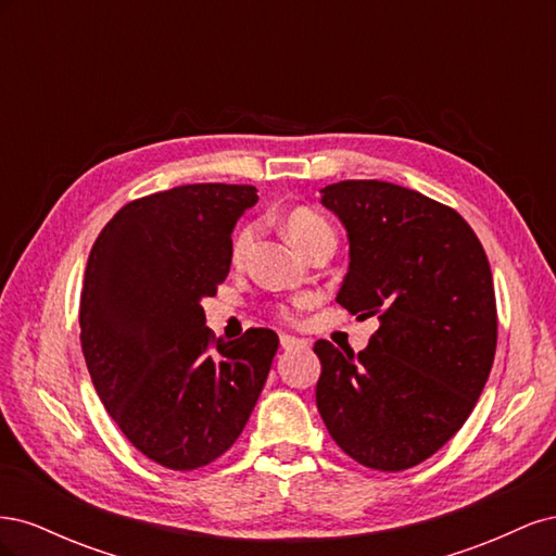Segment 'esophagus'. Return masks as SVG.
<instances>
[{
  "label": "esophagus",
  "mask_w": 556,
  "mask_h": 556,
  "mask_svg": "<svg viewBox=\"0 0 556 556\" xmlns=\"http://www.w3.org/2000/svg\"><path fill=\"white\" fill-rule=\"evenodd\" d=\"M280 345L285 350H296V348H308V341L296 339V336H290V333H282L280 336Z\"/></svg>",
  "instance_id": "obj_1"
}]
</instances>
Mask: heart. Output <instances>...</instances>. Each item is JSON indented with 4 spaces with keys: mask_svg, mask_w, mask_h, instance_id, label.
<instances>
[{
    "mask_svg": "<svg viewBox=\"0 0 556 556\" xmlns=\"http://www.w3.org/2000/svg\"><path fill=\"white\" fill-rule=\"evenodd\" d=\"M282 227H285V233H288V239L301 252H304V255L319 241H336V231H333L331 223L327 220L325 215H319L313 208H292L288 215H285ZM252 239H255V225L241 227L237 231V237H233V243H231V257L241 260L245 255L248 245L252 243ZM301 306H304V301H294V304H280L276 308V313L282 319H294L296 311Z\"/></svg>",
    "mask_w": 556,
    "mask_h": 556,
    "instance_id": "obj_1",
    "label": "heart"
}]
</instances>
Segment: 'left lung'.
Segmentation results:
<instances>
[{"label":"left lung","instance_id":"obj_1","mask_svg":"<svg viewBox=\"0 0 556 556\" xmlns=\"http://www.w3.org/2000/svg\"><path fill=\"white\" fill-rule=\"evenodd\" d=\"M350 268L336 296L380 327L362 352L315 343L317 410L348 457L396 473L429 459L468 419L496 352L492 268L464 217L384 180L323 190Z\"/></svg>","mask_w":556,"mask_h":556}]
</instances>
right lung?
<instances>
[{"mask_svg":"<svg viewBox=\"0 0 556 556\" xmlns=\"http://www.w3.org/2000/svg\"><path fill=\"white\" fill-rule=\"evenodd\" d=\"M252 185L194 182L134 199L99 233L80 292V348L127 441L172 470H194L241 435L278 350L271 329L225 343L206 327L231 264V229Z\"/></svg>","mask_w":556,"mask_h":556,"instance_id":"right-lung-1","label":"right lung"}]
</instances>
